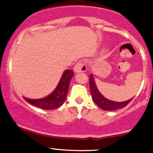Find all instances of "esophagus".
Wrapping results in <instances>:
<instances>
[{
  "mask_svg": "<svg viewBox=\"0 0 153 153\" xmlns=\"http://www.w3.org/2000/svg\"><path fill=\"white\" fill-rule=\"evenodd\" d=\"M86 69H87L86 65L85 64V63L82 61H78L75 64V67H74V71H75V72H86Z\"/></svg>",
  "mask_w": 153,
  "mask_h": 153,
  "instance_id": "34e87169",
  "label": "esophagus"
}]
</instances>
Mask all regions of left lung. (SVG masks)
I'll use <instances>...</instances> for the list:
<instances>
[{"mask_svg":"<svg viewBox=\"0 0 153 153\" xmlns=\"http://www.w3.org/2000/svg\"><path fill=\"white\" fill-rule=\"evenodd\" d=\"M89 88H90L92 101H94L95 104H96L100 108H101L104 110H115V109L124 108L133 98H131V99L128 100L126 101H124V102H115V101H112L106 99L100 93L98 89H97V86L95 85L92 75H91L90 77H89Z\"/></svg>","mask_w":153,"mask_h":153,"instance_id":"obj_1","label":"left lung"}]
</instances>
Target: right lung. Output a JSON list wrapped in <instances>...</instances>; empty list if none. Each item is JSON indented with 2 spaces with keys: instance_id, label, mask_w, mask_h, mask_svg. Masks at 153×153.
Returning a JSON list of instances; mask_svg holds the SVG:
<instances>
[{
  "instance_id": "1",
  "label": "right lung",
  "mask_w": 153,
  "mask_h": 153,
  "mask_svg": "<svg viewBox=\"0 0 153 153\" xmlns=\"http://www.w3.org/2000/svg\"><path fill=\"white\" fill-rule=\"evenodd\" d=\"M73 75L74 72L70 69L64 71L56 89L52 94L46 98L35 100L24 98V99L32 105L41 108V109H47V110L56 109L64 104L67 96L69 82Z\"/></svg>"
}]
</instances>
